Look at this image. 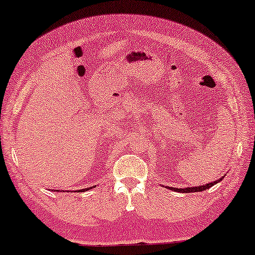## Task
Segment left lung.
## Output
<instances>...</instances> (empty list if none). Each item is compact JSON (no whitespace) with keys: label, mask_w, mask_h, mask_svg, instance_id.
I'll use <instances>...</instances> for the list:
<instances>
[{"label":"left lung","mask_w":255,"mask_h":255,"mask_svg":"<svg viewBox=\"0 0 255 255\" xmlns=\"http://www.w3.org/2000/svg\"><path fill=\"white\" fill-rule=\"evenodd\" d=\"M224 178V177H223ZM223 178H220L219 180L213 181V183L203 185V186H196V187H185V188H176V187H168L172 191H176V192H181V193H192V192H201V191L207 190V188L212 187L213 185H216L217 183H219L220 180H223Z\"/></svg>","instance_id":"8db88e82"}]
</instances>
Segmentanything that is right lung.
<instances>
[{
  "instance_id": "obj_1",
  "label": "right lung",
  "mask_w": 255,
  "mask_h": 255,
  "mask_svg": "<svg viewBox=\"0 0 255 255\" xmlns=\"http://www.w3.org/2000/svg\"><path fill=\"white\" fill-rule=\"evenodd\" d=\"M87 190H89V188H87ZM79 191H85V190H79ZM79 191H78V192H79Z\"/></svg>"
}]
</instances>
